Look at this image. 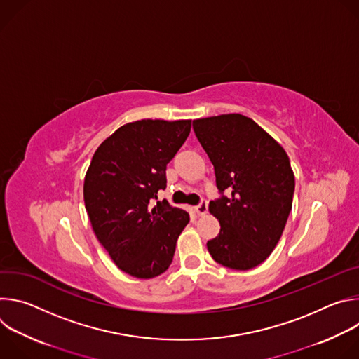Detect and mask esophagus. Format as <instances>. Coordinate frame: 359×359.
<instances>
[{
	"mask_svg": "<svg viewBox=\"0 0 359 359\" xmlns=\"http://www.w3.org/2000/svg\"><path fill=\"white\" fill-rule=\"evenodd\" d=\"M208 201L206 200H203L200 204H198V206H196L194 208V213L197 215V216H204V215H206L208 213Z\"/></svg>",
	"mask_w": 359,
	"mask_h": 359,
	"instance_id": "34e87169",
	"label": "esophagus"
}]
</instances>
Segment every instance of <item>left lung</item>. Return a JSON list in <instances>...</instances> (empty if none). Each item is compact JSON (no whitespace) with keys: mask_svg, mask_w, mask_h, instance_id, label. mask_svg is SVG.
Wrapping results in <instances>:
<instances>
[{"mask_svg":"<svg viewBox=\"0 0 359 359\" xmlns=\"http://www.w3.org/2000/svg\"><path fill=\"white\" fill-rule=\"evenodd\" d=\"M193 130L227 193L210 201L220 233L208 241L212 257L250 270L276 248L292 208L294 172L283 146L252 119L229 114L193 121Z\"/></svg>","mask_w":359,"mask_h":359,"instance_id":"obj_1","label":"left lung"}]
</instances>
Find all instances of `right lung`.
I'll list each match as a JSON object with an SVG mask.
<instances>
[{"instance_id": "right-lung-1", "label": "right lung", "mask_w": 359, "mask_h": 359, "mask_svg": "<svg viewBox=\"0 0 359 359\" xmlns=\"http://www.w3.org/2000/svg\"><path fill=\"white\" fill-rule=\"evenodd\" d=\"M190 119H142L116 129L95 150L83 180L97 241L123 273L153 278L172 264L189 213L163 200L166 166L187 139Z\"/></svg>"}]
</instances>
